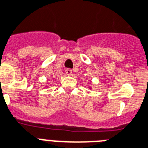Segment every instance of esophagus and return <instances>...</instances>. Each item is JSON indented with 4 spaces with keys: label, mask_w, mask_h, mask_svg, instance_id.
<instances>
[{
    "label": "esophagus",
    "mask_w": 148,
    "mask_h": 148,
    "mask_svg": "<svg viewBox=\"0 0 148 148\" xmlns=\"http://www.w3.org/2000/svg\"><path fill=\"white\" fill-rule=\"evenodd\" d=\"M65 72L66 74H67V75H71L72 74V70L70 69V68H67L65 70Z\"/></svg>",
    "instance_id": "1"
}]
</instances>
